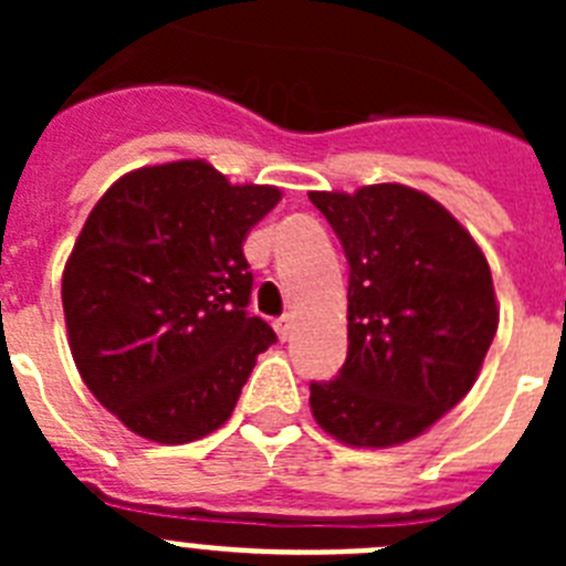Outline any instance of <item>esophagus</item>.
<instances>
[{"mask_svg":"<svg viewBox=\"0 0 566 566\" xmlns=\"http://www.w3.org/2000/svg\"><path fill=\"white\" fill-rule=\"evenodd\" d=\"M292 328H294V319L292 317H280L277 323H274V332H277L280 339L292 337Z\"/></svg>","mask_w":566,"mask_h":566,"instance_id":"obj_1","label":"esophagus"}]
</instances>
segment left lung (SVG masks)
Instances as JSON below:
<instances>
[{"label": "left lung", "mask_w": 566, "mask_h": 566, "mask_svg": "<svg viewBox=\"0 0 566 566\" xmlns=\"http://www.w3.org/2000/svg\"><path fill=\"white\" fill-rule=\"evenodd\" d=\"M308 198L348 260V354L337 377L312 382L314 419L354 448L408 442L470 391L496 337L488 260L402 184Z\"/></svg>", "instance_id": "1"}]
</instances>
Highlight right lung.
<instances>
[{"mask_svg":"<svg viewBox=\"0 0 566 566\" xmlns=\"http://www.w3.org/2000/svg\"><path fill=\"white\" fill-rule=\"evenodd\" d=\"M277 201L274 187L175 161L124 175L93 207L62 280L70 352L133 433L181 444L232 417L258 354L277 343L247 312L243 254Z\"/></svg>","mask_w":566,"mask_h":566,"instance_id":"add662e5","label":"right lung"}]
</instances>
